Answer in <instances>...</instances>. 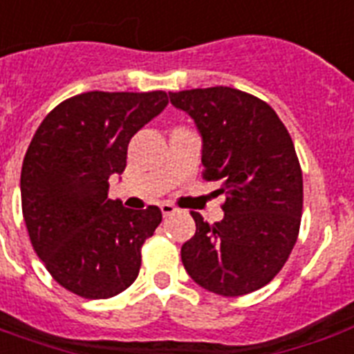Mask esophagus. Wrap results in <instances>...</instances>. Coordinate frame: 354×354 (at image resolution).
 <instances>
[{
  "label": "esophagus",
  "mask_w": 354,
  "mask_h": 354,
  "mask_svg": "<svg viewBox=\"0 0 354 354\" xmlns=\"http://www.w3.org/2000/svg\"><path fill=\"white\" fill-rule=\"evenodd\" d=\"M160 209H161V213H163V216H171L176 213V207H174L172 204H161Z\"/></svg>",
  "instance_id": "obj_1"
}]
</instances>
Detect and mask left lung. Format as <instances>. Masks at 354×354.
<instances>
[{"instance_id":"1","label":"left lung","mask_w":354,"mask_h":354,"mask_svg":"<svg viewBox=\"0 0 354 354\" xmlns=\"http://www.w3.org/2000/svg\"><path fill=\"white\" fill-rule=\"evenodd\" d=\"M169 97L196 124L204 180L226 194L221 222L191 213L196 233L182 246L183 266L218 296L259 290L279 274L299 233L303 176L290 133L266 102L227 86Z\"/></svg>"}]
</instances>
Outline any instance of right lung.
Returning <instances> with one entry per match:
<instances>
[{"label":"right lung","instance_id":"add662e5","mask_svg":"<svg viewBox=\"0 0 354 354\" xmlns=\"http://www.w3.org/2000/svg\"><path fill=\"white\" fill-rule=\"evenodd\" d=\"M169 104L165 91H88L60 102L36 130L21 165V211L53 279L86 299L127 290L141 246L161 222L156 205L132 211L108 198L138 130Z\"/></svg>","mask_w":354,"mask_h":354}]
</instances>
